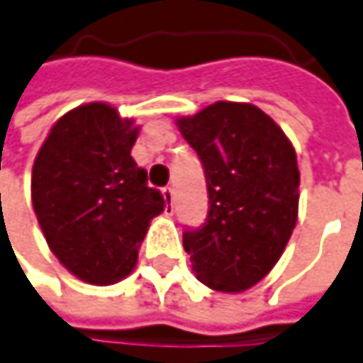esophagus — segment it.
<instances>
[{
    "label": "esophagus",
    "instance_id": "1",
    "mask_svg": "<svg viewBox=\"0 0 363 363\" xmlns=\"http://www.w3.org/2000/svg\"><path fill=\"white\" fill-rule=\"evenodd\" d=\"M161 194H163V200H165V214H172L174 212V189L167 186V188L161 189Z\"/></svg>",
    "mask_w": 363,
    "mask_h": 363
}]
</instances>
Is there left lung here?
I'll return each instance as SVG.
<instances>
[{
	"label": "left lung",
	"mask_w": 363,
	"mask_h": 363,
	"mask_svg": "<svg viewBox=\"0 0 363 363\" xmlns=\"http://www.w3.org/2000/svg\"><path fill=\"white\" fill-rule=\"evenodd\" d=\"M177 127L202 161L210 198L206 222L184 232L191 271L214 291L240 293L269 274L297 224L295 149L246 103L218 101Z\"/></svg>",
	"instance_id": "obj_1"
}]
</instances>
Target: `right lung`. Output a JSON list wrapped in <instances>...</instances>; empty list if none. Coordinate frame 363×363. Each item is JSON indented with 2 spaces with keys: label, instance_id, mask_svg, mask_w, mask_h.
I'll return each instance as SVG.
<instances>
[{
  "label": "right lung",
  "instance_id": "obj_1",
  "mask_svg": "<svg viewBox=\"0 0 363 363\" xmlns=\"http://www.w3.org/2000/svg\"><path fill=\"white\" fill-rule=\"evenodd\" d=\"M137 127L105 103L77 106L56 121L32 169V203L50 250L91 285L125 279L151 218L163 212L131 147Z\"/></svg>",
  "mask_w": 363,
  "mask_h": 363
}]
</instances>
